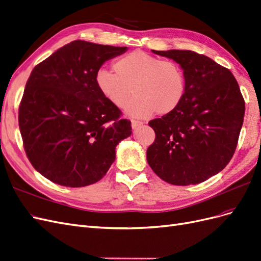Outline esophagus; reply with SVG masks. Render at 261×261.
Instances as JSON below:
<instances>
[{
    "instance_id": "obj_1",
    "label": "esophagus",
    "mask_w": 261,
    "mask_h": 261,
    "mask_svg": "<svg viewBox=\"0 0 261 261\" xmlns=\"http://www.w3.org/2000/svg\"><path fill=\"white\" fill-rule=\"evenodd\" d=\"M141 124V122H139V121H136V120H132V127H133V129H136L138 126H140Z\"/></svg>"
}]
</instances>
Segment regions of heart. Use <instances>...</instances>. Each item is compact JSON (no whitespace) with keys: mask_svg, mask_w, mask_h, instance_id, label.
<instances>
[{"mask_svg":"<svg viewBox=\"0 0 261 261\" xmlns=\"http://www.w3.org/2000/svg\"><path fill=\"white\" fill-rule=\"evenodd\" d=\"M113 69L115 73L99 69L96 85L102 96L118 109L127 105L132 93H135L127 107L129 115L149 117L154 112L167 115L176 110L185 97V74L172 60L136 50L117 59Z\"/></svg>","mask_w":261,"mask_h":261,"instance_id":"1","label":"heart"}]
</instances>
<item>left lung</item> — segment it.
Listing matches in <instances>:
<instances>
[{
	"label": "left lung",
	"mask_w": 261,
	"mask_h": 261,
	"mask_svg": "<svg viewBox=\"0 0 261 261\" xmlns=\"http://www.w3.org/2000/svg\"><path fill=\"white\" fill-rule=\"evenodd\" d=\"M183 68L186 92L172 113L148 124L155 133L147 161L172 185H195L231 161L244 121L245 101L230 69L188 50L155 51Z\"/></svg>",
	"instance_id": "1"
}]
</instances>
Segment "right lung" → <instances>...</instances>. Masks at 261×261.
I'll return each instance as SVG.
<instances>
[{"label":"right lung","instance_id":"add662e5","mask_svg":"<svg viewBox=\"0 0 261 261\" xmlns=\"http://www.w3.org/2000/svg\"><path fill=\"white\" fill-rule=\"evenodd\" d=\"M126 46L75 40L31 72L18 110L22 145L33 167L55 184L96 183L115 160L132 123L102 96L96 75Z\"/></svg>","mask_w":261,"mask_h":261}]
</instances>
